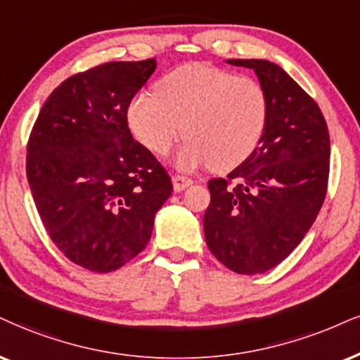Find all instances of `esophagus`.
<instances>
[{
    "label": "esophagus",
    "instance_id": "34e87169",
    "mask_svg": "<svg viewBox=\"0 0 360 360\" xmlns=\"http://www.w3.org/2000/svg\"><path fill=\"white\" fill-rule=\"evenodd\" d=\"M172 180H173V188H175V192H181V190H185L193 184V180L185 175H173Z\"/></svg>",
    "mask_w": 360,
    "mask_h": 360
}]
</instances>
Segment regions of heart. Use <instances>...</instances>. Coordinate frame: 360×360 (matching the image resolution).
<instances>
[{
	"label": "heart",
	"mask_w": 360,
	"mask_h": 360,
	"mask_svg": "<svg viewBox=\"0 0 360 360\" xmlns=\"http://www.w3.org/2000/svg\"><path fill=\"white\" fill-rule=\"evenodd\" d=\"M128 125L141 145L167 155L184 131L180 168L210 165L229 172L250 157L269 120V96L250 77L219 66L190 63L167 73L155 95L140 93L128 105Z\"/></svg>",
	"instance_id": "heart-1"
}]
</instances>
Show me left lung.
<instances>
[{"label": "left lung", "mask_w": 360, "mask_h": 360, "mask_svg": "<svg viewBox=\"0 0 360 360\" xmlns=\"http://www.w3.org/2000/svg\"><path fill=\"white\" fill-rule=\"evenodd\" d=\"M252 68L269 96L260 143L225 179L208 180L203 232L210 252L242 275L277 267L316 221L329 185L330 139L309 93L267 60H229Z\"/></svg>", "instance_id": "left-lung-1"}]
</instances>
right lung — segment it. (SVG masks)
<instances>
[{"instance_id":"1","label":"right lung","mask_w":360,"mask_h":360,"mask_svg":"<svg viewBox=\"0 0 360 360\" xmlns=\"http://www.w3.org/2000/svg\"><path fill=\"white\" fill-rule=\"evenodd\" d=\"M157 68L155 58L108 61L60 83L28 139L26 176L53 243L91 272L135 259L173 185L128 128V105Z\"/></svg>"}]
</instances>
